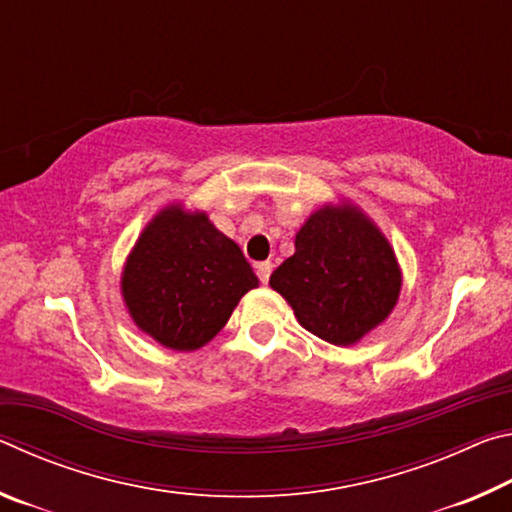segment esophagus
Returning a JSON list of instances; mask_svg holds the SVG:
<instances>
[{"label":"esophagus","mask_w":512,"mask_h":512,"mask_svg":"<svg viewBox=\"0 0 512 512\" xmlns=\"http://www.w3.org/2000/svg\"><path fill=\"white\" fill-rule=\"evenodd\" d=\"M255 271H257V277H259V282H262V284H266V282H268V277H271V271H273V264H271V262H259V264L255 266Z\"/></svg>","instance_id":"1"}]
</instances>
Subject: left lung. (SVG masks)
<instances>
[{"label": "left lung", "instance_id": "obj_1", "mask_svg": "<svg viewBox=\"0 0 512 512\" xmlns=\"http://www.w3.org/2000/svg\"><path fill=\"white\" fill-rule=\"evenodd\" d=\"M268 284L307 332L348 348L391 316L402 268L377 223L359 205L339 201L309 214L296 232V253Z\"/></svg>", "mask_w": 512, "mask_h": 512}]
</instances>
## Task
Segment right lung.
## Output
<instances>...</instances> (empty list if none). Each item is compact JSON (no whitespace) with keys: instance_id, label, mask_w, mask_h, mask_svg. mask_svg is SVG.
Returning <instances> with one entry per match:
<instances>
[{"instance_id":"1","label":"right lung","mask_w":512,"mask_h":512,"mask_svg":"<svg viewBox=\"0 0 512 512\" xmlns=\"http://www.w3.org/2000/svg\"><path fill=\"white\" fill-rule=\"evenodd\" d=\"M257 284L235 241L183 203H169L146 223L121 268L133 323L176 352L210 343Z\"/></svg>"}]
</instances>
